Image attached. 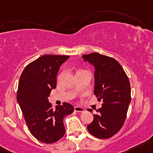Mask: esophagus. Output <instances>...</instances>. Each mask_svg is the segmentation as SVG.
Wrapping results in <instances>:
<instances>
[{
    "label": "esophagus",
    "instance_id": "1",
    "mask_svg": "<svg viewBox=\"0 0 153 153\" xmlns=\"http://www.w3.org/2000/svg\"><path fill=\"white\" fill-rule=\"evenodd\" d=\"M74 110L77 112H83L85 111L84 108H83L81 107H74Z\"/></svg>",
    "mask_w": 153,
    "mask_h": 153
}]
</instances>
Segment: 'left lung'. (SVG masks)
Here are the masks:
<instances>
[{"mask_svg": "<svg viewBox=\"0 0 153 153\" xmlns=\"http://www.w3.org/2000/svg\"><path fill=\"white\" fill-rule=\"evenodd\" d=\"M82 57L94 67V93L98 101L103 102L87 128L97 138H110L120 131L126 118L131 100L128 78L115 59L98 53L85 54ZM87 110L93 111L91 109Z\"/></svg>", "mask_w": 153, "mask_h": 153, "instance_id": "1", "label": "left lung"}]
</instances>
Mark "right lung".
Listing matches in <instances>:
<instances>
[{
    "instance_id": "add662e5",
    "label": "right lung",
    "mask_w": 153,
    "mask_h": 153,
    "mask_svg": "<svg viewBox=\"0 0 153 153\" xmlns=\"http://www.w3.org/2000/svg\"><path fill=\"white\" fill-rule=\"evenodd\" d=\"M69 58L62 55H43L30 63L20 76L17 102L30 133L43 143L56 142L65 135L63 119L74 110L73 105L68 102L54 110L48 99L56 86L60 66Z\"/></svg>"
}]
</instances>
